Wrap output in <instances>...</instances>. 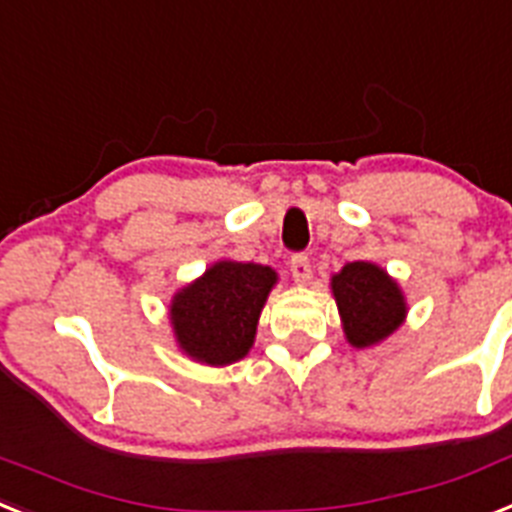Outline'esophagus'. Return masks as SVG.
Here are the masks:
<instances>
[{
    "instance_id": "obj_1",
    "label": "esophagus",
    "mask_w": 512,
    "mask_h": 512,
    "mask_svg": "<svg viewBox=\"0 0 512 512\" xmlns=\"http://www.w3.org/2000/svg\"><path fill=\"white\" fill-rule=\"evenodd\" d=\"M290 272L292 277H295V282H300V285H305L310 279V261L305 253H292L290 256Z\"/></svg>"
}]
</instances>
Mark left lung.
Returning <instances> with one entry per match:
<instances>
[{
	"instance_id": "1",
	"label": "left lung",
	"mask_w": 512,
	"mask_h": 512,
	"mask_svg": "<svg viewBox=\"0 0 512 512\" xmlns=\"http://www.w3.org/2000/svg\"><path fill=\"white\" fill-rule=\"evenodd\" d=\"M344 336L357 349L373 347L399 329L406 318V300L396 279L378 264L352 261L331 277Z\"/></svg>"
}]
</instances>
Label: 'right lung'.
<instances>
[{
  "instance_id": "add662e5",
  "label": "right lung",
  "mask_w": 512,
  "mask_h": 512,
  "mask_svg": "<svg viewBox=\"0 0 512 512\" xmlns=\"http://www.w3.org/2000/svg\"><path fill=\"white\" fill-rule=\"evenodd\" d=\"M277 272L272 266L217 261L178 290L170 303V323L178 347L204 365H230L248 355L256 339L261 308Z\"/></svg>"
}]
</instances>
